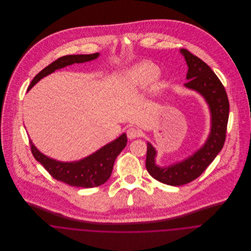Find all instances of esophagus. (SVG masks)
<instances>
[{"label":"esophagus","instance_id":"esophagus-1","mask_svg":"<svg viewBox=\"0 0 251 251\" xmlns=\"http://www.w3.org/2000/svg\"><path fill=\"white\" fill-rule=\"evenodd\" d=\"M126 134H127V137L129 139H135L137 138L138 136H140V131L134 127H129L127 130H126Z\"/></svg>","mask_w":251,"mask_h":251}]
</instances>
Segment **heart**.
Listing matches in <instances>:
<instances>
[{"mask_svg":"<svg viewBox=\"0 0 251 251\" xmlns=\"http://www.w3.org/2000/svg\"><path fill=\"white\" fill-rule=\"evenodd\" d=\"M156 68L147 62H140L133 65L126 73V80L134 87H143L151 80L156 79Z\"/></svg>","mask_w":251,"mask_h":251,"instance_id":"b5f03b06","label":"heart"}]
</instances>
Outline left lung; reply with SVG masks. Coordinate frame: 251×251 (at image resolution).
<instances>
[{"label":"left lung","instance_id":"left-lung-1","mask_svg":"<svg viewBox=\"0 0 251 251\" xmlns=\"http://www.w3.org/2000/svg\"><path fill=\"white\" fill-rule=\"evenodd\" d=\"M179 53L188 71L184 88L199 94L210 112V132L204 144L183 159L165 166L156 163L157 151L147 141L146 168L153 179L169 185H181L198 178L221 151L229 117V101L225 89L215 72L198 57L185 49Z\"/></svg>","mask_w":251,"mask_h":251}]
</instances>
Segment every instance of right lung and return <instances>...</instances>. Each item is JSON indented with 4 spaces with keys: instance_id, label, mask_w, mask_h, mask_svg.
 <instances>
[{
    "instance_id": "right-lung-1",
    "label": "right lung",
    "mask_w": 251,
    "mask_h": 251,
    "mask_svg": "<svg viewBox=\"0 0 251 251\" xmlns=\"http://www.w3.org/2000/svg\"><path fill=\"white\" fill-rule=\"evenodd\" d=\"M100 55V53H95L90 55L64 56L36 74L31 82L28 91H30L42 78L55 72V71H59L73 64H82L94 61L98 59ZM126 143V134L123 133L115 140L102 146L88 156L79 160L61 161L42 153L33 141L30 140L34 157L43 165L54 179L66 182L72 186L86 188L99 186L110 178L115 159L125 149Z\"/></svg>"
}]
</instances>
